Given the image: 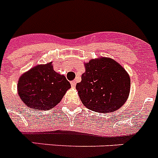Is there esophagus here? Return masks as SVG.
Returning a JSON list of instances; mask_svg holds the SVG:
<instances>
[{"mask_svg":"<svg viewBox=\"0 0 158 158\" xmlns=\"http://www.w3.org/2000/svg\"><path fill=\"white\" fill-rule=\"evenodd\" d=\"M70 84H71V87H73V88H75V85H76V82H75V80H73V81L70 82Z\"/></svg>","mask_w":158,"mask_h":158,"instance_id":"34e87169","label":"esophagus"}]
</instances>
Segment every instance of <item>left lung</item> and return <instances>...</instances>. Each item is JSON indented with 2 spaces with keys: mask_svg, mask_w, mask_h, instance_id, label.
Returning <instances> with one entry per match:
<instances>
[{
  "mask_svg": "<svg viewBox=\"0 0 158 158\" xmlns=\"http://www.w3.org/2000/svg\"><path fill=\"white\" fill-rule=\"evenodd\" d=\"M85 72L76 84L82 103L97 113L114 112L123 106L130 93L131 79L114 59L101 57L84 64Z\"/></svg>",
  "mask_w": 158,
  "mask_h": 158,
  "instance_id": "1",
  "label": "left lung"
}]
</instances>
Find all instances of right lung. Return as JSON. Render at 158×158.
<instances>
[{"mask_svg": "<svg viewBox=\"0 0 158 158\" xmlns=\"http://www.w3.org/2000/svg\"><path fill=\"white\" fill-rule=\"evenodd\" d=\"M70 83L53 70L52 62L38 65L21 75L18 93L26 106L40 110L52 109L61 101Z\"/></svg>", "mask_w": 158, "mask_h": 158, "instance_id": "1", "label": "right lung"}]
</instances>
